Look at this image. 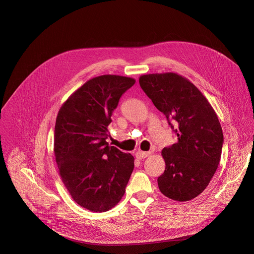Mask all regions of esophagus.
I'll use <instances>...</instances> for the list:
<instances>
[{
    "label": "esophagus",
    "mask_w": 254,
    "mask_h": 254,
    "mask_svg": "<svg viewBox=\"0 0 254 254\" xmlns=\"http://www.w3.org/2000/svg\"><path fill=\"white\" fill-rule=\"evenodd\" d=\"M150 155V152H143V151H137L135 153V156L137 159H144Z\"/></svg>",
    "instance_id": "1"
}]
</instances>
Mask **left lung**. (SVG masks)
Listing matches in <instances>:
<instances>
[{"label":"left lung","mask_w":254,"mask_h":254,"mask_svg":"<svg viewBox=\"0 0 254 254\" xmlns=\"http://www.w3.org/2000/svg\"><path fill=\"white\" fill-rule=\"evenodd\" d=\"M139 84L178 136L162 150L166 168L157 181L159 190L173 200H191L207 188L220 163L224 136L217 114L198 88L176 72L143 74Z\"/></svg>","instance_id":"8db88e82"}]
</instances>
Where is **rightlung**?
<instances>
[{"label": "right lung", "mask_w": 254, "mask_h": 254, "mask_svg": "<svg viewBox=\"0 0 254 254\" xmlns=\"http://www.w3.org/2000/svg\"><path fill=\"white\" fill-rule=\"evenodd\" d=\"M134 83L116 74L93 77L59 110L54 137L59 174L71 198L89 211L106 212L120 202L133 171V156L106 139L114 110Z\"/></svg>", "instance_id": "add662e5"}]
</instances>
